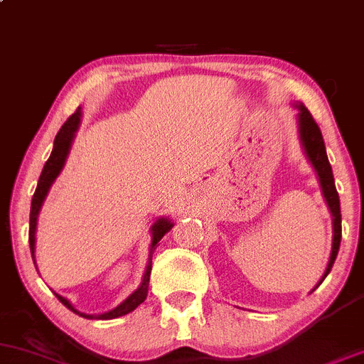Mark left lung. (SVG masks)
Listing matches in <instances>:
<instances>
[{"instance_id": "obj_1", "label": "left lung", "mask_w": 364, "mask_h": 364, "mask_svg": "<svg viewBox=\"0 0 364 364\" xmlns=\"http://www.w3.org/2000/svg\"><path fill=\"white\" fill-rule=\"evenodd\" d=\"M298 107V123H299V139L306 152L308 159H310L311 166L315 168L316 174H318V181L321 186V193H323L325 202L330 208V214H332V224H333V240H332V253H330V260L327 265V270L321 275V281L316 284V287L323 282V279L327 277L330 270H332L333 262H336L337 253H339L341 246V237H342V225H341V202H339V193L336 190V181H333L332 168H330V162L327 157V150H325L323 136L316 124V121L313 119L311 112L303 106V104H296ZM313 289V291H315Z\"/></svg>"}]
</instances>
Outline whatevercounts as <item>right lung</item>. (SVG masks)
Here are the masks:
<instances>
[{"mask_svg": "<svg viewBox=\"0 0 364 364\" xmlns=\"http://www.w3.org/2000/svg\"><path fill=\"white\" fill-rule=\"evenodd\" d=\"M80 116H82V109L78 107L77 111L73 112L72 116H70L68 119L65 121V124H63L60 132H58L56 139H54V147H53V152L51 156H49L48 162L44 164L43 168V173H41V178H39V183H37V188H36V193L32 196V205H31V228H28V245H31V253H32V258H34V250H36V228H37V215H39V210L41 207H43L44 200H46V195H48L49 188H51L53 181L58 178V174L61 173L63 166H65V161L66 157H68V152H70V147H72V141L75 139V132L78 129V124H80ZM173 223L168 219V217H161V219L157 220L156 224L152 225V243H150V255H149V263H147V269H145V274H144V279H141V284L140 287L136 291H133L132 294L128 296L127 299H124L123 303L118 304V306L114 308V310L107 311V313H102V315H87V313H82L78 311L77 308L73 306L72 303L68 301L66 298H63L60 294H54L58 296V299L65 304L68 310H72L73 313H77V315L83 316V318H97V320H111V318H118V316H123L127 315V313L135 310L139 304H141L145 301V298H147V292H149V281H150V270H152V253L154 250H156V246L159 241L162 240V236L166 235V232L171 231V228H173ZM36 263V260H34Z\"/></svg>", "mask_w": 364, "mask_h": 364, "instance_id": "add662e5", "label": "right lung"}]
</instances>
